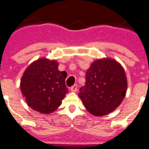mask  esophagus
<instances>
[{"label":"esophagus","instance_id":"esophagus-1","mask_svg":"<svg viewBox=\"0 0 149 149\" xmlns=\"http://www.w3.org/2000/svg\"><path fill=\"white\" fill-rule=\"evenodd\" d=\"M71 91L72 92H76L77 91V84H74V85H73L72 87H71Z\"/></svg>","mask_w":149,"mask_h":149}]
</instances>
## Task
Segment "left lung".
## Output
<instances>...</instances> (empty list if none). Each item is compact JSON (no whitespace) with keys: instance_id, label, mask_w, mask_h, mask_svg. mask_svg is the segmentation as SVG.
Returning <instances> with one entry per match:
<instances>
[{"instance_id":"obj_1","label":"left lung","mask_w":149,"mask_h":149,"mask_svg":"<svg viewBox=\"0 0 149 149\" xmlns=\"http://www.w3.org/2000/svg\"><path fill=\"white\" fill-rule=\"evenodd\" d=\"M85 79V85L80 88L78 96L93 115L100 116L111 113L126 95V74L113 59L94 61L87 71Z\"/></svg>"}]
</instances>
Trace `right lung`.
<instances>
[{"mask_svg":"<svg viewBox=\"0 0 149 149\" xmlns=\"http://www.w3.org/2000/svg\"><path fill=\"white\" fill-rule=\"evenodd\" d=\"M55 61L40 58L26 69L20 89L28 105L34 110L50 113L61 104L68 92L65 85L67 73L58 69Z\"/></svg>","mask_w":149,"mask_h":149,"instance_id":"right-lung-1","label":"right lung"}]
</instances>
